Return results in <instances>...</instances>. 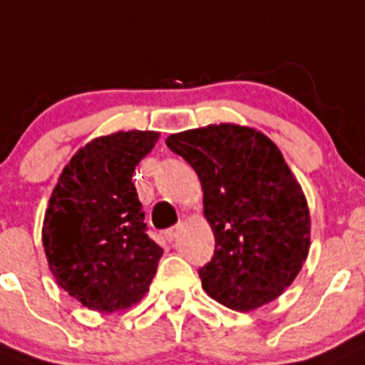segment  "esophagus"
I'll return each instance as SVG.
<instances>
[{"label": "esophagus", "mask_w": 365, "mask_h": 365, "mask_svg": "<svg viewBox=\"0 0 365 365\" xmlns=\"http://www.w3.org/2000/svg\"><path fill=\"white\" fill-rule=\"evenodd\" d=\"M178 232H180L178 225H175V227H170L168 231H164V237H166L168 243H173V241H175V237L178 236Z\"/></svg>", "instance_id": "34e87169"}]
</instances>
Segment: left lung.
Here are the masks:
<instances>
[{
  "label": "left lung",
  "mask_w": 365,
  "mask_h": 365,
  "mask_svg": "<svg viewBox=\"0 0 365 365\" xmlns=\"http://www.w3.org/2000/svg\"><path fill=\"white\" fill-rule=\"evenodd\" d=\"M197 173L215 252L199 269L210 297L250 312L278 297L309 250L304 194L278 147L250 128L220 124L166 140Z\"/></svg>",
  "instance_id": "1"
}]
</instances>
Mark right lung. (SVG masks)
Here are the masks:
<instances>
[{
  "instance_id": "obj_1",
  "label": "right lung",
  "mask_w": 365,
  "mask_h": 365,
  "mask_svg": "<svg viewBox=\"0 0 365 365\" xmlns=\"http://www.w3.org/2000/svg\"><path fill=\"white\" fill-rule=\"evenodd\" d=\"M157 140L153 131H129L91 141L52 192L43 222L48 266L59 287L94 312L136 304L163 257L133 183Z\"/></svg>"
}]
</instances>
